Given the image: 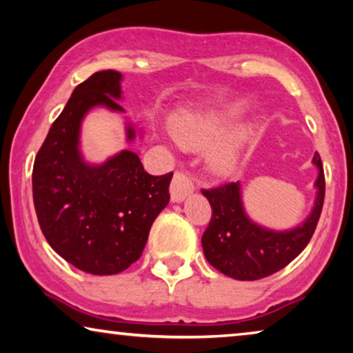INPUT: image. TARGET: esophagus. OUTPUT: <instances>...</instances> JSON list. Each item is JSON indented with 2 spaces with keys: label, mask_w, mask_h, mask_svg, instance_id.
Returning <instances> with one entry per match:
<instances>
[{
  "label": "esophagus",
  "mask_w": 353,
  "mask_h": 353,
  "mask_svg": "<svg viewBox=\"0 0 353 353\" xmlns=\"http://www.w3.org/2000/svg\"><path fill=\"white\" fill-rule=\"evenodd\" d=\"M192 191H194V185H192L191 178L185 175L183 172H176L175 175H173L170 186L172 202H183Z\"/></svg>",
  "instance_id": "esophagus-1"
}]
</instances>
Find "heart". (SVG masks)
I'll return each instance as SVG.
<instances>
[{"label": "heart", "mask_w": 353, "mask_h": 353, "mask_svg": "<svg viewBox=\"0 0 353 353\" xmlns=\"http://www.w3.org/2000/svg\"><path fill=\"white\" fill-rule=\"evenodd\" d=\"M172 130L180 146L197 151L210 146L216 138H220L225 132V122L216 114L183 110L172 119ZM252 132L249 125H241L210 149L207 163L215 175L228 176L238 168L241 152Z\"/></svg>", "instance_id": "obj_1"}]
</instances>
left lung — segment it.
Wrapping results in <instances>:
<instances>
[{"label": "left lung", "mask_w": 353, "mask_h": 353, "mask_svg": "<svg viewBox=\"0 0 353 353\" xmlns=\"http://www.w3.org/2000/svg\"><path fill=\"white\" fill-rule=\"evenodd\" d=\"M312 163L318 168L313 207L305 220L289 230H272L255 223L244 209L239 181L202 190L212 207V220L202 234L207 262L239 281L262 279L291 263L312 239L325 201V173L320 154L315 152Z\"/></svg>", "instance_id": "obj_1"}]
</instances>
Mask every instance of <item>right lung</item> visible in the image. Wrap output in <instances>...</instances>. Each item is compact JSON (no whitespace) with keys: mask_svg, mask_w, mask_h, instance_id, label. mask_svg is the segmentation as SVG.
<instances>
[{"mask_svg":"<svg viewBox=\"0 0 353 353\" xmlns=\"http://www.w3.org/2000/svg\"><path fill=\"white\" fill-rule=\"evenodd\" d=\"M123 75L96 72L80 83L33 163V204L38 223L52 249L90 274H117L141 257L149 230L165 209L173 173L154 176L138 154L123 149L101 163L85 161L81 122L94 108L125 112ZM127 143L139 130L127 122Z\"/></svg>","mask_w":353,"mask_h":353,"instance_id":"1","label":"right lung"}]
</instances>
